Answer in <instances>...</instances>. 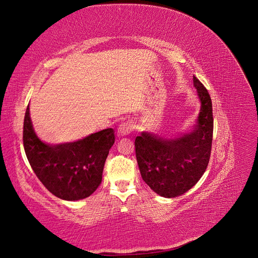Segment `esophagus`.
<instances>
[{
  "label": "esophagus",
  "mask_w": 258,
  "mask_h": 258,
  "mask_svg": "<svg viewBox=\"0 0 258 258\" xmlns=\"http://www.w3.org/2000/svg\"><path fill=\"white\" fill-rule=\"evenodd\" d=\"M132 130H134V124L131 121L121 122L118 127V134L120 136H128Z\"/></svg>",
  "instance_id": "esophagus-1"
}]
</instances>
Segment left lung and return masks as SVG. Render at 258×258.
I'll use <instances>...</instances> for the list:
<instances>
[{
	"mask_svg": "<svg viewBox=\"0 0 258 258\" xmlns=\"http://www.w3.org/2000/svg\"><path fill=\"white\" fill-rule=\"evenodd\" d=\"M192 81L201 103L192 129L169 137L142 131L136 138V156L143 181L165 198L181 196L196 185L210 159L213 137L212 101L196 76Z\"/></svg>",
	"mask_w": 258,
	"mask_h": 258,
	"instance_id": "8db88e82",
	"label": "left lung"
}]
</instances>
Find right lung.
Listing matches in <instances>:
<instances>
[{"label":"right lung","instance_id":"add662e5","mask_svg":"<svg viewBox=\"0 0 258 258\" xmlns=\"http://www.w3.org/2000/svg\"><path fill=\"white\" fill-rule=\"evenodd\" d=\"M114 142V130L107 128L74 142L45 143L36 136L27 107L23 121L27 158L43 185L62 200L85 199L98 188Z\"/></svg>","mask_w":258,"mask_h":258}]
</instances>
